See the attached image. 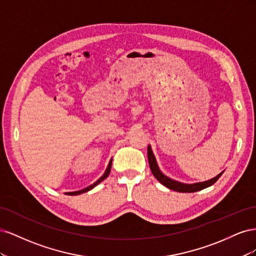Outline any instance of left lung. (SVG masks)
I'll list each match as a JSON object with an SVG mask.
<instances>
[{
  "mask_svg": "<svg viewBox=\"0 0 256 256\" xmlns=\"http://www.w3.org/2000/svg\"><path fill=\"white\" fill-rule=\"evenodd\" d=\"M147 156H148V164H150V171H152V175L156 177V180L160 184L166 186V188L174 190V191H177V192H196V191H200V190H203L205 188L210 187V186H212L216 180H219L220 176L224 172V171H222L220 174H218L216 177L212 178V180H206V182H194V184H184V182L172 180V178L168 177L166 175H164V173L160 171V168H159L158 164H157L156 157H154L150 145H148V147H147Z\"/></svg>",
  "mask_w": 256,
  "mask_h": 256,
  "instance_id": "left-lung-1",
  "label": "left lung"
}]
</instances>
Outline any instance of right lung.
<instances>
[{
	"label": "right lung",
	"instance_id": "obj_1",
	"mask_svg": "<svg viewBox=\"0 0 256 256\" xmlns=\"http://www.w3.org/2000/svg\"><path fill=\"white\" fill-rule=\"evenodd\" d=\"M111 166H112V159L110 160V162H109V164H108V168H106V171H104V175L99 178V180H97V182H95L94 184H90V186H88V187H86V188H84V189H82V190H79V191H74V192H66V194H68V196H78V194H81V193H84V192H88V191H90V190H92V188H95L96 186L98 184H100L102 182V180H104L106 178L109 176V174H110V172H111Z\"/></svg>",
	"mask_w": 256,
	"mask_h": 256
}]
</instances>
